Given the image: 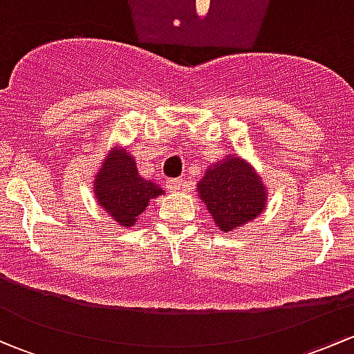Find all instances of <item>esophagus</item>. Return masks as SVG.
I'll list each match as a JSON object with an SVG mask.
<instances>
[{
  "instance_id": "obj_1",
  "label": "esophagus",
  "mask_w": 354,
  "mask_h": 354,
  "mask_svg": "<svg viewBox=\"0 0 354 354\" xmlns=\"http://www.w3.org/2000/svg\"><path fill=\"white\" fill-rule=\"evenodd\" d=\"M166 187H167V190L174 192V194H176V192L183 190V188H185V180H183V178H173V180H167Z\"/></svg>"
}]
</instances>
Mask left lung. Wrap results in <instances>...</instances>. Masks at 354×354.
Returning a JSON list of instances; mask_svg holds the SVG:
<instances>
[{
	"mask_svg": "<svg viewBox=\"0 0 354 354\" xmlns=\"http://www.w3.org/2000/svg\"><path fill=\"white\" fill-rule=\"evenodd\" d=\"M198 192L216 226L223 231L250 223L266 207L262 181L240 157H230L210 167L198 183Z\"/></svg>",
	"mask_w": 354,
	"mask_h": 354,
	"instance_id": "obj_1",
	"label": "left lung"
}]
</instances>
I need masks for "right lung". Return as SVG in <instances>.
Wrapping results in <instances>:
<instances>
[{"mask_svg":"<svg viewBox=\"0 0 354 354\" xmlns=\"http://www.w3.org/2000/svg\"><path fill=\"white\" fill-rule=\"evenodd\" d=\"M95 198L121 226H133L149 200L164 194L154 181L138 174L135 159L127 151H111L95 176Z\"/></svg>","mask_w":354,"mask_h":354,"instance_id":"add662e5","label":"right lung"}]
</instances>
